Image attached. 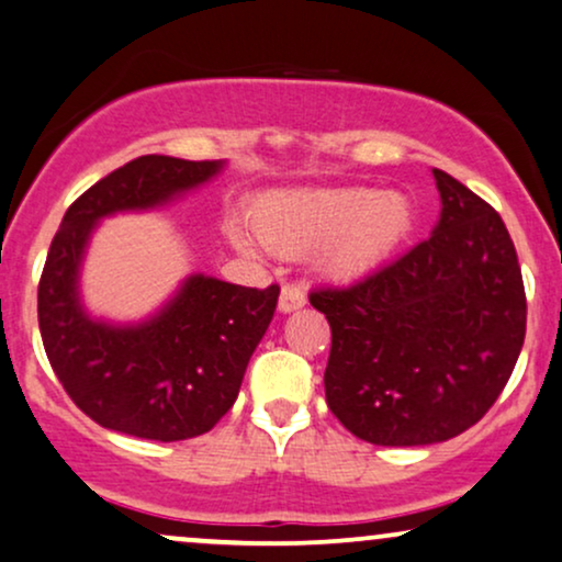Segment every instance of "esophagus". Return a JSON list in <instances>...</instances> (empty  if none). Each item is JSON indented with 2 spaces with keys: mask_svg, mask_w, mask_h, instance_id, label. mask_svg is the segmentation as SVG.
<instances>
[{
  "mask_svg": "<svg viewBox=\"0 0 562 562\" xmlns=\"http://www.w3.org/2000/svg\"><path fill=\"white\" fill-rule=\"evenodd\" d=\"M303 305H305L303 288L282 285V293H280V311H282V314H290V311L303 308Z\"/></svg>",
  "mask_w": 562,
  "mask_h": 562,
  "instance_id": "esophagus-1",
  "label": "esophagus"
}]
</instances>
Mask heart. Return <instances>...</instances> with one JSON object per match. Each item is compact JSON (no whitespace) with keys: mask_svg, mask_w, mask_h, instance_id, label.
Returning a JSON list of instances; mask_svg holds the SVG:
<instances>
[{"mask_svg":"<svg viewBox=\"0 0 562 562\" xmlns=\"http://www.w3.org/2000/svg\"><path fill=\"white\" fill-rule=\"evenodd\" d=\"M412 225L409 199L373 187L282 191L254 210L261 244L280 254L324 248V269L339 280L373 272L409 236Z\"/></svg>","mask_w":562,"mask_h":562,"instance_id":"obj_1","label":"heart"}]
</instances>
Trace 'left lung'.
<instances>
[{
  "mask_svg": "<svg viewBox=\"0 0 562 562\" xmlns=\"http://www.w3.org/2000/svg\"><path fill=\"white\" fill-rule=\"evenodd\" d=\"M438 228L392 265L308 301L331 326L326 404L375 446H428L485 417L514 373L527 293L506 223L432 170Z\"/></svg>",
  "mask_w": 562,
  "mask_h": 562,
  "instance_id": "8db88e82",
  "label": "left lung"
}]
</instances>
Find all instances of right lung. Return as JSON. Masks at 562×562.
<instances>
[{"label": "right lung", "instance_id": "right-lung-1", "mask_svg": "<svg viewBox=\"0 0 562 562\" xmlns=\"http://www.w3.org/2000/svg\"><path fill=\"white\" fill-rule=\"evenodd\" d=\"M217 170L215 160L142 155L64 212L38 282L41 339L64 392L103 428L162 443L212 430L272 322L280 285L244 288L204 274L153 322L126 329L90 322L77 301V267L98 220L155 207Z\"/></svg>", "mask_w": 562, "mask_h": 562}]
</instances>
